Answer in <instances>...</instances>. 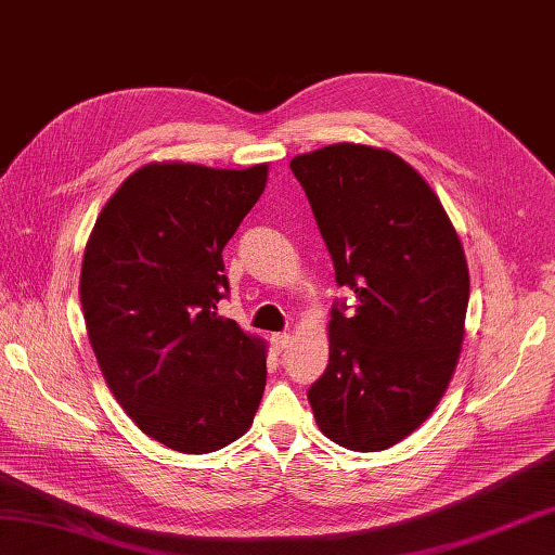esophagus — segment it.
I'll return each instance as SVG.
<instances>
[{
	"mask_svg": "<svg viewBox=\"0 0 555 555\" xmlns=\"http://www.w3.org/2000/svg\"><path fill=\"white\" fill-rule=\"evenodd\" d=\"M272 345H274V350L281 354L283 350H288L291 336H288V333H274V336H272Z\"/></svg>",
	"mask_w": 555,
	"mask_h": 555,
	"instance_id": "obj_1",
	"label": "esophagus"
}]
</instances>
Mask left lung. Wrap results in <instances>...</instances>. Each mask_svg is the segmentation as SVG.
I'll return each instance as SVG.
<instances>
[{
    "label": "left lung",
    "mask_w": 555,
    "mask_h": 555,
    "mask_svg": "<svg viewBox=\"0 0 555 555\" xmlns=\"http://www.w3.org/2000/svg\"><path fill=\"white\" fill-rule=\"evenodd\" d=\"M338 286L328 366L307 392L319 430L352 452L402 442L440 402L470 295L461 238L430 184L392 151L331 144L291 160Z\"/></svg>",
    "instance_id": "left-lung-1"
}]
</instances>
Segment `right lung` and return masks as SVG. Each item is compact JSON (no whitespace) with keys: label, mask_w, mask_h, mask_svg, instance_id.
Returning a JSON list of instances; mask_svg holds the SVG:
<instances>
[{"label":"right lung","mask_w":555,"mask_h":555,"mask_svg":"<svg viewBox=\"0 0 555 555\" xmlns=\"http://www.w3.org/2000/svg\"><path fill=\"white\" fill-rule=\"evenodd\" d=\"M267 172L149 163L103 205L85 246L80 302L99 369L139 430L175 452H217L260 406L267 343L217 305L229 291L222 250Z\"/></svg>","instance_id":"1"}]
</instances>
